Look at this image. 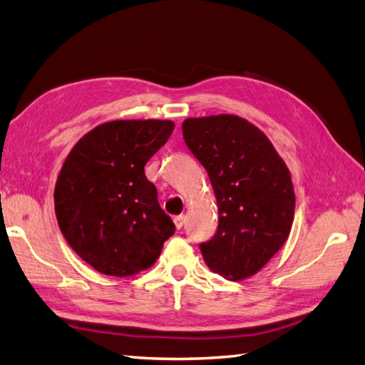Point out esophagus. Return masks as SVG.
Returning a JSON list of instances; mask_svg holds the SVG:
<instances>
[{
    "label": "esophagus",
    "instance_id": "obj_1",
    "mask_svg": "<svg viewBox=\"0 0 365 365\" xmlns=\"http://www.w3.org/2000/svg\"><path fill=\"white\" fill-rule=\"evenodd\" d=\"M183 223H185V216H182V214H180V216L174 217V225H175L177 230H180L183 227Z\"/></svg>",
    "mask_w": 365,
    "mask_h": 365
}]
</instances>
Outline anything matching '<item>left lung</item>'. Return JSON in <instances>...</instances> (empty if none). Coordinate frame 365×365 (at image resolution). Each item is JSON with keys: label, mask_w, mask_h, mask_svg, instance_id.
<instances>
[{"label": "left lung", "mask_w": 365, "mask_h": 365, "mask_svg": "<svg viewBox=\"0 0 365 365\" xmlns=\"http://www.w3.org/2000/svg\"><path fill=\"white\" fill-rule=\"evenodd\" d=\"M182 130L217 199V231L199 245L205 264L231 280L256 274L293 225L296 197L285 162L262 130L237 115L186 118Z\"/></svg>", "instance_id": "left-lung-1"}]
</instances>
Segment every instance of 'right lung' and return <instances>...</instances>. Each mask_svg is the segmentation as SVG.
Instances as JSON below:
<instances>
[{
	"instance_id": "add662e5",
	"label": "right lung",
	"mask_w": 365,
	"mask_h": 365,
	"mask_svg": "<svg viewBox=\"0 0 365 365\" xmlns=\"http://www.w3.org/2000/svg\"><path fill=\"white\" fill-rule=\"evenodd\" d=\"M174 130L170 120H114L72 148L55 185V214L71 248L97 272L126 277L151 267L175 225L145 165Z\"/></svg>"
}]
</instances>
